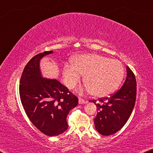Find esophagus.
Returning a JSON list of instances; mask_svg holds the SVG:
<instances>
[{
	"label": "esophagus",
	"mask_w": 153,
	"mask_h": 153,
	"mask_svg": "<svg viewBox=\"0 0 153 153\" xmlns=\"http://www.w3.org/2000/svg\"><path fill=\"white\" fill-rule=\"evenodd\" d=\"M79 104H85V103H87V100H85L82 99V98L79 97Z\"/></svg>",
	"instance_id": "esophagus-1"
}]
</instances>
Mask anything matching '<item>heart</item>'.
<instances>
[{"instance_id":"1","label":"heart","mask_w":153,"mask_h":153,"mask_svg":"<svg viewBox=\"0 0 153 153\" xmlns=\"http://www.w3.org/2000/svg\"><path fill=\"white\" fill-rule=\"evenodd\" d=\"M125 74L122 62L97 54H83L64 67L63 77L69 88H74L85 75V90L96 97H103L114 93Z\"/></svg>"}]
</instances>
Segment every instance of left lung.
<instances>
[{"instance_id": "8db88e82", "label": "left lung", "mask_w": 153, "mask_h": 153, "mask_svg": "<svg viewBox=\"0 0 153 153\" xmlns=\"http://www.w3.org/2000/svg\"><path fill=\"white\" fill-rule=\"evenodd\" d=\"M137 97V81L135 75L128 66L127 77L122 87L109 97L90 100L97 108L94 123L97 131L104 136H109L120 130L128 120L134 107Z\"/></svg>"}]
</instances>
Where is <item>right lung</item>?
Returning <instances> with one entry per match:
<instances>
[{
	"label": "right lung",
	"instance_id": "1",
	"mask_svg": "<svg viewBox=\"0 0 153 153\" xmlns=\"http://www.w3.org/2000/svg\"><path fill=\"white\" fill-rule=\"evenodd\" d=\"M51 53L53 51H45L31 58L23 70L19 85L21 102L27 116L49 137L68 129L67 116L79 102L78 97L59 81L41 76L39 60Z\"/></svg>",
	"mask_w": 153,
	"mask_h": 153
}]
</instances>
